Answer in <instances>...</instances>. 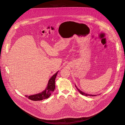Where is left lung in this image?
<instances>
[{"instance_id": "1", "label": "left lung", "mask_w": 125, "mask_h": 125, "mask_svg": "<svg viewBox=\"0 0 125 125\" xmlns=\"http://www.w3.org/2000/svg\"><path fill=\"white\" fill-rule=\"evenodd\" d=\"M75 87L77 88V89L78 91V92H79L82 95H85L86 96H97L96 95H90V94H86V93H83V92L82 91H81L79 89H78L76 86H75Z\"/></svg>"}]
</instances>
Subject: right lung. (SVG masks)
Listing matches in <instances>:
<instances>
[{
	"label": "right lung",
	"instance_id": "add662e5",
	"mask_svg": "<svg viewBox=\"0 0 125 125\" xmlns=\"http://www.w3.org/2000/svg\"><path fill=\"white\" fill-rule=\"evenodd\" d=\"M58 72L51 77L49 81L47 88L42 92L35 95L25 96L27 97L28 99L33 101H40L47 99L51 95L52 93L53 92L55 89V79Z\"/></svg>",
	"mask_w": 125,
	"mask_h": 125
}]
</instances>
